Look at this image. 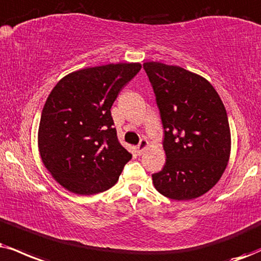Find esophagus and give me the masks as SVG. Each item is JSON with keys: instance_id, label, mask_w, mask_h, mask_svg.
<instances>
[{"instance_id": "obj_1", "label": "esophagus", "mask_w": 261, "mask_h": 261, "mask_svg": "<svg viewBox=\"0 0 261 261\" xmlns=\"http://www.w3.org/2000/svg\"><path fill=\"white\" fill-rule=\"evenodd\" d=\"M147 146H149V141H147L146 139H141L140 143L138 144V146H137V153H138V155H141V153H143L144 151L146 150Z\"/></svg>"}]
</instances>
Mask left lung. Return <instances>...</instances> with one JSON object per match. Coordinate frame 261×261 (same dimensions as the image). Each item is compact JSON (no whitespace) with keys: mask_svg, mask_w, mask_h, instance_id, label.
Wrapping results in <instances>:
<instances>
[{"mask_svg":"<svg viewBox=\"0 0 261 261\" xmlns=\"http://www.w3.org/2000/svg\"><path fill=\"white\" fill-rule=\"evenodd\" d=\"M165 129L166 165L152 174L157 191L176 201L204 195L219 181L231 151L227 114L204 77L180 66L144 63Z\"/></svg>","mask_w":261,"mask_h":261,"instance_id":"8db88e82","label":"left lung"}]
</instances>
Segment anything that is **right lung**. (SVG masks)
Returning a JSON list of instances; mask_svg holds the SVG:
<instances>
[{
	"instance_id": "obj_1",
	"label": "right lung",
	"mask_w": 261,
	"mask_h": 261,
	"mask_svg": "<svg viewBox=\"0 0 261 261\" xmlns=\"http://www.w3.org/2000/svg\"><path fill=\"white\" fill-rule=\"evenodd\" d=\"M140 69L139 63H118L77 70L48 95L38 151L48 172L69 191L85 196L106 191L132 159L117 139L110 109Z\"/></svg>"
}]
</instances>
